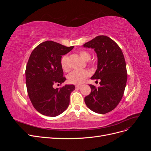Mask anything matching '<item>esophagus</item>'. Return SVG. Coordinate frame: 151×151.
<instances>
[{
	"label": "esophagus",
	"instance_id": "34e87169",
	"mask_svg": "<svg viewBox=\"0 0 151 151\" xmlns=\"http://www.w3.org/2000/svg\"><path fill=\"white\" fill-rule=\"evenodd\" d=\"M76 88L80 89L81 88V85H76Z\"/></svg>",
	"mask_w": 151,
	"mask_h": 151
}]
</instances>
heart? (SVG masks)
Here are the masks:
<instances>
[{"label":"heart","instance_id":"heart-1","mask_svg":"<svg viewBox=\"0 0 151 151\" xmlns=\"http://www.w3.org/2000/svg\"><path fill=\"white\" fill-rule=\"evenodd\" d=\"M79 53L81 57L84 61H89L90 60L91 54L88 52L86 51V50H81ZM68 59V57L67 55H64L61 59V67L65 71H68L69 70ZM89 75V73L87 70H74L68 76V80L72 84H80L83 83Z\"/></svg>","mask_w":151,"mask_h":151}]
</instances>
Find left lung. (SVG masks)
Wrapping results in <instances>:
<instances>
[{
	"label": "left lung",
	"instance_id": "8db88e82",
	"mask_svg": "<svg viewBox=\"0 0 151 151\" xmlns=\"http://www.w3.org/2000/svg\"><path fill=\"white\" fill-rule=\"evenodd\" d=\"M83 47L94 50L97 55V69L91 79H100L98 88L89 86L91 93L84 101L91 110L99 114L112 111L120 103L127 79L126 63L119 46L106 36H98Z\"/></svg>",
	"mask_w": 151,
	"mask_h": 151
}]
</instances>
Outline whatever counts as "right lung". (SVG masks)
Instances as JSON below:
<instances>
[{
    "label": "right lung",
    "mask_w": 151,
    "mask_h": 151,
    "mask_svg": "<svg viewBox=\"0 0 151 151\" xmlns=\"http://www.w3.org/2000/svg\"><path fill=\"white\" fill-rule=\"evenodd\" d=\"M73 48L46 41L31 53L25 72L27 91L34 108L43 115L57 116L69 105L74 85L66 84L60 89H55L53 85L61 84L66 80L63 77L61 58Z\"/></svg>",
    "instance_id": "add662e5"
}]
</instances>
